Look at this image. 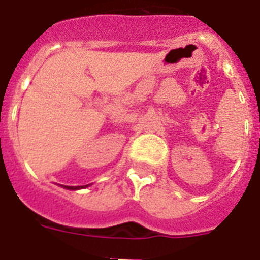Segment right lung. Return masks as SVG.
Listing matches in <instances>:
<instances>
[{"mask_svg": "<svg viewBox=\"0 0 260 260\" xmlns=\"http://www.w3.org/2000/svg\"><path fill=\"white\" fill-rule=\"evenodd\" d=\"M87 186L88 185H86V186H63V187L68 190H79V189H83V187H87Z\"/></svg>", "mask_w": 260, "mask_h": 260, "instance_id": "obj_1", "label": "right lung"}]
</instances>
